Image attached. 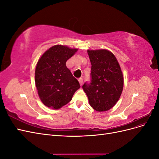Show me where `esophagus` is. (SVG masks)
<instances>
[{
    "label": "esophagus",
    "mask_w": 159,
    "mask_h": 159,
    "mask_svg": "<svg viewBox=\"0 0 159 159\" xmlns=\"http://www.w3.org/2000/svg\"><path fill=\"white\" fill-rule=\"evenodd\" d=\"M78 81H79V83H80V85H81V86L82 85V84H83V79H82V78H80V79L78 80Z\"/></svg>",
    "instance_id": "obj_1"
}]
</instances>
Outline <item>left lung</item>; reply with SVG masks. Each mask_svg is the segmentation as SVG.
Returning a JSON list of instances; mask_svg holds the SVG:
<instances>
[{
	"label": "left lung",
	"instance_id": "obj_1",
	"mask_svg": "<svg viewBox=\"0 0 159 159\" xmlns=\"http://www.w3.org/2000/svg\"><path fill=\"white\" fill-rule=\"evenodd\" d=\"M91 64V82L82 88L89 105L95 111L103 112L111 109L121 96L124 79L116 57L106 49L88 50Z\"/></svg>",
	"mask_w": 159,
	"mask_h": 159
}]
</instances>
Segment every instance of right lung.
<instances>
[{
    "label": "right lung",
    "mask_w": 159,
    "mask_h": 159,
    "mask_svg": "<svg viewBox=\"0 0 159 159\" xmlns=\"http://www.w3.org/2000/svg\"><path fill=\"white\" fill-rule=\"evenodd\" d=\"M78 48L55 45L47 50L38 60L35 69V84L38 96L46 107L59 109L68 103L80 85L70 70L67 60Z\"/></svg>",
    "instance_id": "obj_1"
}]
</instances>
